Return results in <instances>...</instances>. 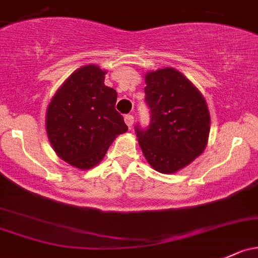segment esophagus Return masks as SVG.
<instances>
[{
    "label": "esophagus",
    "mask_w": 258,
    "mask_h": 258,
    "mask_svg": "<svg viewBox=\"0 0 258 258\" xmlns=\"http://www.w3.org/2000/svg\"><path fill=\"white\" fill-rule=\"evenodd\" d=\"M124 120H125L126 125H128L129 128L133 125V124H134V117H133L132 114H126L125 117H124Z\"/></svg>",
    "instance_id": "esophagus-1"
}]
</instances>
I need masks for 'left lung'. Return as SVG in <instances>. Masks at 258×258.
I'll list each match as a JSON object with an SVG mask.
<instances>
[{
  "instance_id": "8db88e82",
  "label": "left lung",
  "mask_w": 258,
  "mask_h": 258,
  "mask_svg": "<svg viewBox=\"0 0 258 258\" xmlns=\"http://www.w3.org/2000/svg\"><path fill=\"white\" fill-rule=\"evenodd\" d=\"M145 80L150 123L146 128L137 124L135 133L152 167L161 173H173L206 149L209 110L202 93L174 69L152 71Z\"/></svg>"
}]
</instances>
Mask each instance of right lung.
Returning <instances> with one entry per match:
<instances>
[{
    "mask_svg": "<svg viewBox=\"0 0 258 258\" xmlns=\"http://www.w3.org/2000/svg\"><path fill=\"white\" fill-rule=\"evenodd\" d=\"M96 65L79 69L52 97L46 112V133L55 152L81 170L104 157L113 140L128 130L115 109L114 88L104 85Z\"/></svg>",
    "mask_w": 258,
    "mask_h": 258,
    "instance_id": "add662e5",
    "label": "right lung"
}]
</instances>
